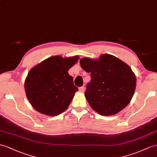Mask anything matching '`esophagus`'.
<instances>
[{"instance_id":"1","label":"esophagus","mask_w":157,"mask_h":157,"mask_svg":"<svg viewBox=\"0 0 157 157\" xmlns=\"http://www.w3.org/2000/svg\"><path fill=\"white\" fill-rule=\"evenodd\" d=\"M85 86H81V87L79 88V91L81 92V93H83V92L85 91Z\"/></svg>"}]
</instances>
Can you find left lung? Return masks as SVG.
<instances>
[{"label":"left lung","mask_w":157,"mask_h":157,"mask_svg":"<svg viewBox=\"0 0 157 157\" xmlns=\"http://www.w3.org/2000/svg\"><path fill=\"white\" fill-rule=\"evenodd\" d=\"M80 64L90 73L85 96L94 110L103 116L114 115L129 104L136 79L128 64L109 54L98 59L85 57L80 60Z\"/></svg>","instance_id":"obj_1"}]
</instances>
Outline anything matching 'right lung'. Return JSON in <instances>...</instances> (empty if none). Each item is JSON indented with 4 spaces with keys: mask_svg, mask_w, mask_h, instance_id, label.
Here are the masks:
<instances>
[{
    "mask_svg": "<svg viewBox=\"0 0 157 157\" xmlns=\"http://www.w3.org/2000/svg\"><path fill=\"white\" fill-rule=\"evenodd\" d=\"M78 59V56H53L30 70L25 89L29 102L36 111L57 116L68 109L78 90L68 71Z\"/></svg>",
    "mask_w": 157,
    "mask_h": 157,
    "instance_id": "right-lung-1",
    "label": "right lung"
}]
</instances>
